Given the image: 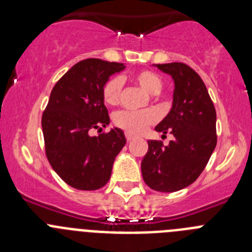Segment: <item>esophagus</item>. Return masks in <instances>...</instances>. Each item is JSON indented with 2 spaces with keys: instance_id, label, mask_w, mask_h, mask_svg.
I'll use <instances>...</instances> for the list:
<instances>
[{
  "instance_id": "34e87169",
  "label": "esophagus",
  "mask_w": 252,
  "mask_h": 252,
  "mask_svg": "<svg viewBox=\"0 0 252 252\" xmlns=\"http://www.w3.org/2000/svg\"><path fill=\"white\" fill-rule=\"evenodd\" d=\"M126 139H127V141H131V140L135 139V135H132L130 132H126Z\"/></svg>"
}]
</instances>
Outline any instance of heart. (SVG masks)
Masks as SVG:
<instances>
[{
	"mask_svg": "<svg viewBox=\"0 0 252 252\" xmlns=\"http://www.w3.org/2000/svg\"><path fill=\"white\" fill-rule=\"evenodd\" d=\"M133 81L150 94H159L162 90V82L158 74L149 70H142L133 75ZM122 90V79L113 77L106 82L102 90L103 101L110 106L117 104ZM155 115L150 111H120L115 115L113 121L119 127L130 133H141L149 125L155 121Z\"/></svg>",
	"mask_w": 252,
	"mask_h": 252,
	"instance_id": "b5f03b06",
	"label": "heart"
}]
</instances>
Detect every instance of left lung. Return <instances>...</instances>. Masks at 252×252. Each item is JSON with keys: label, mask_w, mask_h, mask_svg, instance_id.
Listing matches in <instances>:
<instances>
[{"label": "left lung", "mask_w": 252, "mask_h": 252, "mask_svg": "<svg viewBox=\"0 0 252 252\" xmlns=\"http://www.w3.org/2000/svg\"><path fill=\"white\" fill-rule=\"evenodd\" d=\"M174 82L173 103L155 130L175 139L164 146L149 140L141 161L145 183L154 190L177 192L195 182L217 144L216 110L202 78L183 63L154 64Z\"/></svg>", "instance_id": "1"}]
</instances>
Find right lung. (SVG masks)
I'll list each match as a JSON object with an SVG mask.
<instances>
[{
	"label": "right lung",
	"instance_id": "add662e5",
	"mask_svg": "<svg viewBox=\"0 0 252 252\" xmlns=\"http://www.w3.org/2000/svg\"><path fill=\"white\" fill-rule=\"evenodd\" d=\"M122 63L90 58L60 78L41 119L46 157L51 168L70 187L95 190L106 186L113 161L126 144L121 128L91 136V128L110 125L102 90Z\"/></svg>",
	"mask_w": 252,
	"mask_h": 252
}]
</instances>
